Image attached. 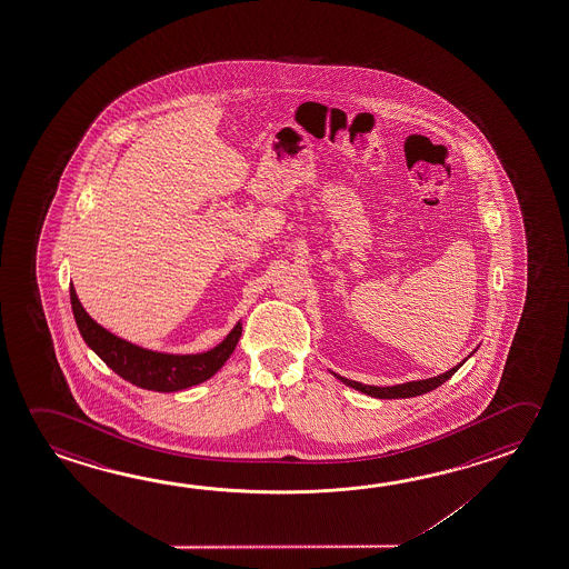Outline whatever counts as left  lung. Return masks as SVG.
Segmentation results:
<instances>
[{"label": "left lung", "mask_w": 569, "mask_h": 569, "mask_svg": "<svg viewBox=\"0 0 569 569\" xmlns=\"http://www.w3.org/2000/svg\"><path fill=\"white\" fill-rule=\"evenodd\" d=\"M470 355H468V357H470ZM468 357H466V359H468ZM465 361H462V363H465ZM462 363H458L457 367H452V369L447 371V373L437 375V377H430V379H422V381H410L402 382V385H392V387H375V385H363V382L345 379V377H341V375H336L339 381L345 382L347 387H351V389H355V391L365 392V395L375 397V399H409V397H417V395H425V392L437 389V387H440L442 382H447L448 379L452 377V375L457 373L458 369L462 367Z\"/></svg>", "instance_id": "obj_1"}]
</instances>
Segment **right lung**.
I'll list each match as a JSON object with an SVG mask.
<instances>
[{
	"label": "right lung",
	"instance_id": "1",
	"mask_svg": "<svg viewBox=\"0 0 569 569\" xmlns=\"http://www.w3.org/2000/svg\"><path fill=\"white\" fill-rule=\"evenodd\" d=\"M69 291L73 316L84 343L89 345L124 381L147 391H182L192 385L208 381L230 359L242 336V323L238 321L222 343L216 345L214 349L204 353L172 355L150 351L139 345L129 343L121 337L112 336L111 331L99 326L93 317L84 311L77 298L73 283Z\"/></svg>",
	"mask_w": 569,
	"mask_h": 569
}]
</instances>
